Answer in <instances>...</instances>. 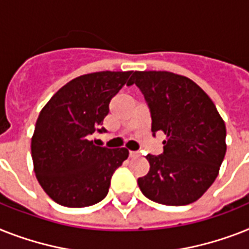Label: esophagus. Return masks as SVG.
I'll return each instance as SVG.
<instances>
[{
    "label": "esophagus",
    "instance_id": "obj_1",
    "mask_svg": "<svg viewBox=\"0 0 249 249\" xmlns=\"http://www.w3.org/2000/svg\"><path fill=\"white\" fill-rule=\"evenodd\" d=\"M138 156H139L138 152H134V151H130V152H129V157H131V159H133V157H138Z\"/></svg>",
    "mask_w": 249,
    "mask_h": 249
}]
</instances>
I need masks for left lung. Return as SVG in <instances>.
Here are the masks:
<instances>
[{"mask_svg": "<svg viewBox=\"0 0 249 249\" xmlns=\"http://www.w3.org/2000/svg\"><path fill=\"white\" fill-rule=\"evenodd\" d=\"M152 119V133L166 134L162 155H147L149 171L139 178L143 195L166 206L201 198L219 175L226 152V128L206 92L187 76L169 71H134Z\"/></svg>", "mask_w": 249, "mask_h": 249, "instance_id": "obj_1", "label": "left lung"}]
</instances>
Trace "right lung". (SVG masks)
<instances>
[{"label":"right lung","mask_w":249,"mask_h":249,"mask_svg":"<svg viewBox=\"0 0 249 249\" xmlns=\"http://www.w3.org/2000/svg\"><path fill=\"white\" fill-rule=\"evenodd\" d=\"M131 71H98L60 88L42 108L32 137L34 173L56 203L87 207L108 193L111 177L128 159L126 148L93 144L88 135L104 133L111 98Z\"/></svg>","instance_id":"right-lung-1"}]
</instances>
